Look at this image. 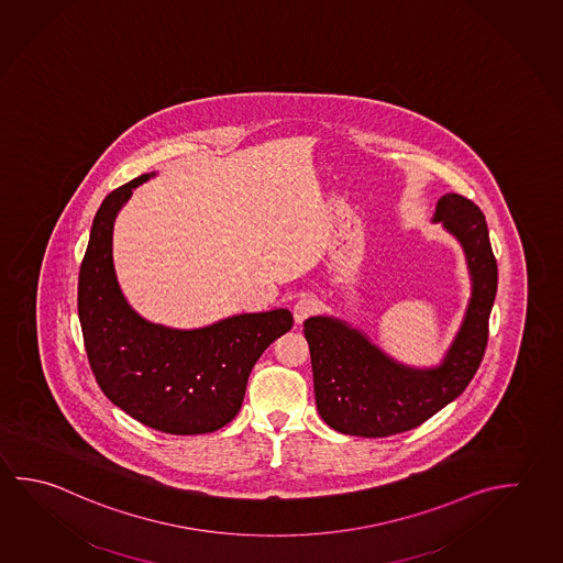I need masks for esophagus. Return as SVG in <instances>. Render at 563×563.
I'll return each instance as SVG.
<instances>
[{"instance_id": "34e87169", "label": "esophagus", "mask_w": 563, "mask_h": 563, "mask_svg": "<svg viewBox=\"0 0 563 563\" xmlns=\"http://www.w3.org/2000/svg\"><path fill=\"white\" fill-rule=\"evenodd\" d=\"M318 308V300L314 295H300L292 306V314H295L296 324H302L308 316H312Z\"/></svg>"}]
</instances>
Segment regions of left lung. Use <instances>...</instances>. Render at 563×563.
I'll list each match as a JSON object with an SVG mask.
<instances>
[{"mask_svg":"<svg viewBox=\"0 0 563 563\" xmlns=\"http://www.w3.org/2000/svg\"><path fill=\"white\" fill-rule=\"evenodd\" d=\"M434 221L463 243L473 275L471 305L441 367L397 365L357 330L332 318L316 316L305 322L316 407L340 433L389 437L411 431L463 394L483 362L498 286L486 219L471 199L446 194L437 203Z\"/></svg>","mask_w":563,"mask_h":563,"instance_id":"left-lung-1","label":"left lung"}]
</instances>
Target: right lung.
I'll list each match as a JSON object with an SVG mask.
<instances>
[{
  "label": "right lung",
  "instance_id": "right-lung-1",
  "mask_svg": "<svg viewBox=\"0 0 563 563\" xmlns=\"http://www.w3.org/2000/svg\"><path fill=\"white\" fill-rule=\"evenodd\" d=\"M148 178L110 191L95 216L79 273L82 340L102 394L124 413L162 433H211L239 413L253 365L292 328V314L280 308L233 316L201 330L142 320L117 283L112 225Z\"/></svg>",
  "mask_w": 563,
  "mask_h": 563
}]
</instances>
